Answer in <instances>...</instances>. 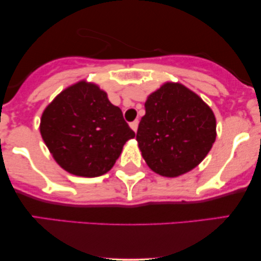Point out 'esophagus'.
I'll return each instance as SVG.
<instances>
[{"mask_svg": "<svg viewBox=\"0 0 261 261\" xmlns=\"http://www.w3.org/2000/svg\"><path fill=\"white\" fill-rule=\"evenodd\" d=\"M130 127L133 128V130L135 131V133H136V131H137V127H139V121L135 120V121H133V122H130Z\"/></svg>", "mask_w": 261, "mask_h": 261, "instance_id": "esophagus-1", "label": "esophagus"}]
</instances>
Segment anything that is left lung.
<instances>
[{"label":"left lung","mask_w":261,"mask_h":261,"mask_svg":"<svg viewBox=\"0 0 261 261\" xmlns=\"http://www.w3.org/2000/svg\"><path fill=\"white\" fill-rule=\"evenodd\" d=\"M136 140L147 166L174 178L194 169L216 140L214 112L180 83L167 82L148 95Z\"/></svg>","instance_id":"left-lung-1"}]
</instances>
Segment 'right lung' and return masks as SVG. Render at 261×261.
<instances>
[{"instance_id": "add662e5", "label": "right lung", "mask_w": 261, "mask_h": 261, "mask_svg": "<svg viewBox=\"0 0 261 261\" xmlns=\"http://www.w3.org/2000/svg\"><path fill=\"white\" fill-rule=\"evenodd\" d=\"M40 134L61 168L87 178L109 172L126 141L135 137L120 108L86 81L66 88L46 107Z\"/></svg>"}]
</instances>
